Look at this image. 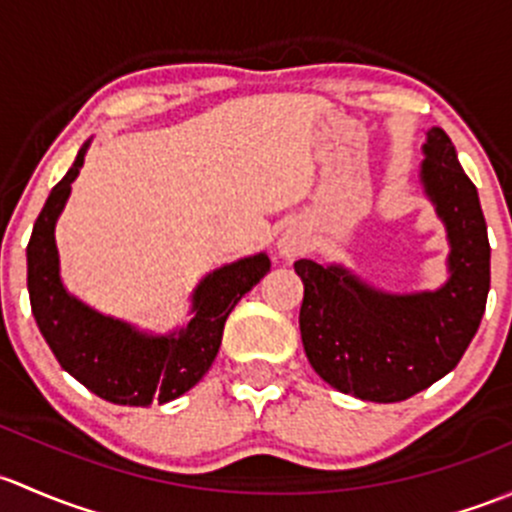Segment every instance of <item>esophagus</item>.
<instances>
[{
    "instance_id": "esophagus-1",
    "label": "esophagus",
    "mask_w": 512,
    "mask_h": 512,
    "mask_svg": "<svg viewBox=\"0 0 512 512\" xmlns=\"http://www.w3.org/2000/svg\"><path fill=\"white\" fill-rule=\"evenodd\" d=\"M278 249H281L283 256L293 258L303 251V239H300L298 234H293V231H288V234H283L281 241H278Z\"/></svg>"
}]
</instances>
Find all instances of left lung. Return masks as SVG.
Here are the masks:
<instances>
[{
    "label": "left lung",
    "mask_w": 512,
    "mask_h": 512,
    "mask_svg": "<svg viewBox=\"0 0 512 512\" xmlns=\"http://www.w3.org/2000/svg\"><path fill=\"white\" fill-rule=\"evenodd\" d=\"M421 182L451 241V278L434 293H379L340 266L295 261L300 337L313 370L345 394L402 402L449 374L471 345L491 288V244L478 192L449 135L426 133Z\"/></svg>",
    "instance_id": "8db88e82"
}]
</instances>
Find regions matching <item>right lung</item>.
I'll list each match as a JSON object with an SVG mask.
<instances>
[{"mask_svg":"<svg viewBox=\"0 0 512 512\" xmlns=\"http://www.w3.org/2000/svg\"><path fill=\"white\" fill-rule=\"evenodd\" d=\"M86 147H81L71 170L51 189L26 246L31 313L63 370L100 399L128 407L172 402L212 367L226 318L266 276L271 258L249 256L209 273L192 295L194 318L179 333L142 335L128 323L96 313L63 288L54 241L56 219L71 194Z\"/></svg>","mask_w":512,"mask_h":512,"instance_id":"add662e5","label":"right lung"}]
</instances>
